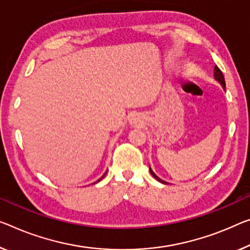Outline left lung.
Instances as JSON below:
<instances>
[{
    "label": "left lung",
    "instance_id": "obj_1",
    "mask_svg": "<svg viewBox=\"0 0 250 250\" xmlns=\"http://www.w3.org/2000/svg\"><path fill=\"white\" fill-rule=\"evenodd\" d=\"M214 78H216V80H218V82L221 83V86H222V87H224V88L226 87L225 77H224V75H222V72H221L220 69H219L217 66L214 67ZM149 172H151V174H152L153 176H154V178L157 180V181H159V182H162V183H165V182L163 181V180H161V179L159 178V176H156V175L154 174V172H153V171L151 170V167H149Z\"/></svg>",
    "mask_w": 250,
    "mask_h": 250
}]
</instances>
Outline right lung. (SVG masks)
Returning a JSON list of instances; mask_svg holds the SVG:
<instances>
[{"label":"right lung","instance_id":"1","mask_svg":"<svg viewBox=\"0 0 250 250\" xmlns=\"http://www.w3.org/2000/svg\"><path fill=\"white\" fill-rule=\"evenodd\" d=\"M104 175H105V174H104ZM104 175H103V178H104ZM98 181H99V180H98ZM98 181H97V182H98Z\"/></svg>","mask_w":250,"mask_h":250}]
</instances>
